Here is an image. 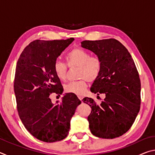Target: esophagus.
Wrapping results in <instances>:
<instances>
[{"label":"esophagus","instance_id":"obj_1","mask_svg":"<svg viewBox=\"0 0 155 155\" xmlns=\"http://www.w3.org/2000/svg\"><path fill=\"white\" fill-rule=\"evenodd\" d=\"M78 99H79V100H81H81H82V99L83 98V96H81V95H78Z\"/></svg>","mask_w":155,"mask_h":155}]
</instances>
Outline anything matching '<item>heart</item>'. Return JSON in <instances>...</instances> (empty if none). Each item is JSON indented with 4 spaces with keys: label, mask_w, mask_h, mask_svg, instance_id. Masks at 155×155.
<instances>
[{
    "label": "heart",
    "mask_w": 155,
    "mask_h": 155,
    "mask_svg": "<svg viewBox=\"0 0 155 155\" xmlns=\"http://www.w3.org/2000/svg\"><path fill=\"white\" fill-rule=\"evenodd\" d=\"M65 61L70 68H78V77L81 80L74 81L65 85V91L77 95H83L87 87V81L94 82L101 73L102 60L97 55L90 56V53L85 50L76 48L68 52L65 57ZM67 65L57 60L54 64V71L61 81L67 78Z\"/></svg>",
    "instance_id": "heart-1"
}]
</instances>
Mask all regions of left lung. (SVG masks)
I'll use <instances>...</instances> for the list:
<instances>
[{
    "label": "left lung",
    "instance_id": "left-lung-1",
    "mask_svg": "<svg viewBox=\"0 0 155 155\" xmlns=\"http://www.w3.org/2000/svg\"><path fill=\"white\" fill-rule=\"evenodd\" d=\"M81 46L101 57L103 63L92 93L105 95L98 104L85 97L83 103L91 108L87 117L94 135L104 139L118 137L127 132L140 109L141 82L134 61L124 45L115 39L81 42Z\"/></svg>",
    "mask_w": 155,
    "mask_h": 155
}]
</instances>
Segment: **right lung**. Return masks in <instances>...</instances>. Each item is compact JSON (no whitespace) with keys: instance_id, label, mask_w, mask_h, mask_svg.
<instances>
[{"instance_id":"1","label":"right lung","mask_w":155,"mask_h":155,"mask_svg":"<svg viewBox=\"0 0 155 155\" xmlns=\"http://www.w3.org/2000/svg\"><path fill=\"white\" fill-rule=\"evenodd\" d=\"M74 40H35L22 52L17 62L14 92L18 115L31 135L45 142L67 137L70 120L81 101L74 94H65L53 104L50 94L59 96L64 89L54 71V64Z\"/></svg>"}]
</instances>
